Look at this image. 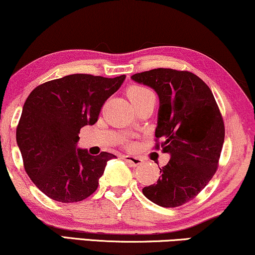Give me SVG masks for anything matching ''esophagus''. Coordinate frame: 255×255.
Returning a JSON list of instances; mask_svg holds the SVG:
<instances>
[{
  "label": "esophagus",
  "instance_id": "esophagus-1",
  "mask_svg": "<svg viewBox=\"0 0 255 255\" xmlns=\"http://www.w3.org/2000/svg\"><path fill=\"white\" fill-rule=\"evenodd\" d=\"M124 159L126 160V162L130 163L132 166H138V165H141L143 163V159L139 158V157H137V156L126 155V156H124Z\"/></svg>",
  "mask_w": 255,
  "mask_h": 255
}]
</instances>
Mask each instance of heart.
Masks as SVG:
<instances>
[{
    "label": "heart",
    "mask_w": 255,
    "mask_h": 255,
    "mask_svg": "<svg viewBox=\"0 0 255 255\" xmlns=\"http://www.w3.org/2000/svg\"><path fill=\"white\" fill-rule=\"evenodd\" d=\"M128 97L135 107L148 103H156V96L153 91L146 87H142V85H132L129 88Z\"/></svg>",
    "instance_id": "b5f03b06"
}]
</instances>
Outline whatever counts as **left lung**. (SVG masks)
Here are the masks:
<instances>
[{
  "label": "left lung",
  "instance_id": "left-lung-1",
  "mask_svg": "<svg viewBox=\"0 0 255 255\" xmlns=\"http://www.w3.org/2000/svg\"><path fill=\"white\" fill-rule=\"evenodd\" d=\"M132 80L159 97L155 149L170 153L156 184L142 189L153 203L180 207L195 198L216 173L225 127L209 87L187 70L157 68Z\"/></svg>",
  "mask_w": 255,
  "mask_h": 255
}]
</instances>
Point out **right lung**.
I'll return each mask as SVG.
<instances>
[{
    "label": "right lung",
    "mask_w": 255,
    "mask_h": 255,
    "mask_svg": "<svg viewBox=\"0 0 255 255\" xmlns=\"http://www.w3.org/2000/svg\"><path fill=\"white\" fill-rule=\"evenodd\" d=\"M89 74L68 75L38 85L25 100L16 129L26 173L49 199L83 201L96 192L113 153L76 149L80 130L95 125L107 99L124 83Z\"/></svg>",
    "instance_id": "1"
}]
</instances>
